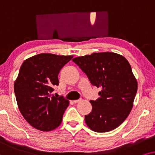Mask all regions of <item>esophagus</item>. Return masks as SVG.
I'll use <instances>...</instances> for the list:
<instances>
[{"mask_svg":"<svg viewBox=\"0 0 155 155\" xmlns=\"http://www.w3.org/2000/svg\"><path fill=\"white\" fill-rule=\"evenodd\" d=\"M81 100H82L81 98H79V99H77V100H74V101H73V102H74V103H79V102L81 101Z\"/></svg>","mask_w":155,"mask_h":155,"instance_id":"34e87169","label":"esophagus"}]
</instances>
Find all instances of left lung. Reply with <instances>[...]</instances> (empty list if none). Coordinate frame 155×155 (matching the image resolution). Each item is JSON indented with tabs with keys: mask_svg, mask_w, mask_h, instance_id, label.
I'll use <instances>...</instances> for the list:
<instances>
[{
	"mask_svg": "<svg viewBox=\"0 0 155 155\" xmlns=\"http://www.w3.org/2000/svg\"><path fill=\"white\" fill-rule=\"evenodd\" d=\"M97 88L101 97L90 101L92 110L85 115L88 127L97 133L113 130L133 108L137 82L128 61L114 52L93 53L72 59Z\"/></svg>",
	"mask_w": 155,
	"mask_h": 155,
	"instance_id": "obj_1",
	"label": "left lung"
}]
</instances>
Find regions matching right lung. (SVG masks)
I'll use <instances>...</instances> for the list:
<instances>
[{
	"mask_svg": "<svg viewBox=\"0 0 155 155\" xmlns=\"http://www.w3.org/2000/svg\"><path fill=\"white\" fill-rule=\"evenodd\" d=\"M73 56L39 54L22 63L14 83L18 108L26 121L42 131L59 126L69 101L51 96L59 85L58 74Z\"/></svg>",
	"mask_w": 155,
	"mask_h": 155,
	"instance_id": "obj_1",
	"label": "right lung"
}]
</instances>
